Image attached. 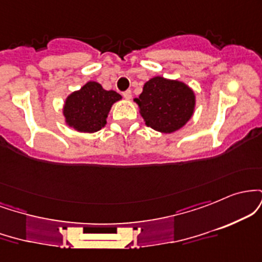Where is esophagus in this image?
Listing matches in <instances>:
<instances>
[{
  "instance_id": "obj_1",
  "label": "esophagus",
  "mask_w": 262,
  "mask_h": 262,
  "mask_svg": "<svg viewBox=\"0 0 262 262\" xmlns=\"http://www.w3.org/2000/svg\"><path fill=\"white\" fill-rule=\"evenodd\" d=\"M123 97H124L125 100H130V98H132V91H130V90H127V91L123 92Z\"/></svg>"
}]
</instances>
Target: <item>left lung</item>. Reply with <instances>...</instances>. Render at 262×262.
<instances>
[{
    "mask_svg": "<svg viewBox=\"0 0 262 262\" xmlns=\"http://www.w3.org/2000/svg\"><path fill=\"white\" fill-rule=\"evenodd\" d=\"M148 127L173 133L191 119L196 106V96L192 89L177 80L161 76L150 79L143 87V92L134 100Z\"/></svg>",
    "mask_w": 262,
    "mask_h": 262,
    "instance_id": "8db88e82",
    "label": "left lung"
}]
</instances>
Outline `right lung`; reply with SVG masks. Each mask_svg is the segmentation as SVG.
<instances>
[{
	"label": "right lung",
	"mask_w": 262,
	"mask_h": 262,
	"mask_svg": "<svg viewBox=\"0 0 262 262\" xmlns=\"http://www.w3.org/2000/svg\"><path fill=\"white\" fill-rule=\"evenodd\" d=\"M121 98L116 91H107L98 82L89 81L65 100L62 113L66 124L77 132L95 133L106 125L111 107Z\"/></svg>",
	"instance_id": "obj_1"
}]
</instances>
